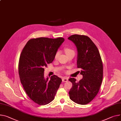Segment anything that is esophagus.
<instances>
[{"instance_id":"34e87169","label":"esophagus","mask_w":121,"mask_h":121,"mask_svg":"<svg viewBox=\"0 0 121 121\" xmlns=\"http://www.w3.org/2000/svg\"><path fill=\"white\" fill-rule=\"evenodd\" d=\"M62 81L63 82H68V78L67 77H63L62 78Z\"/></svg>"}]
</instances>
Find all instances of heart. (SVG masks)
<instances>
[{"instance_id": "b5f03b06", "label": "heart", "mask_w": 121, "mask_h": 121, "mask_svg": "<svg viewBox=\"0 0 121 121\" xmlns=\"http://www.w3.org/2000/svg\"><path fill=\"white\" fill-rule=\"evenodd\" d=\"M65 52H66L67 55H68L69 54V53H71V52H74V51H73V50H72L71 49H70V48H68V47L65 48ZM59 52H57L56 53V54H55V57H55V59H57V58L58 56V55H59Z\"/></svg>"}]
</instances>
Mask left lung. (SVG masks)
<instances>
[{
	"mask_svg": "<svg viewBox=\"0 0 121 121\" xmlns=\"http://www.w3.org/2000/svg\"><path fill=\"white\" fill-rule=\"evenodd\" d=\"M75 45L77 51V65L81 69L83 78L77 82L74 78L69 81L72 86L69 91L70 99L74 102L86 104L99 92L102 82L103 66L98 48L87 36L74 35L68 38Z\"/></svg>",
	"mask_w": 121,
	"mask_h": 121,
	"instance_id": "obj_1",
	"label": "left lung"
}]
</instances>
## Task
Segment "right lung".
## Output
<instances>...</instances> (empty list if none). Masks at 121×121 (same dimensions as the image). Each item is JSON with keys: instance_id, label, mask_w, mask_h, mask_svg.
Listing matches in <instances>:
<instances>
[{"instance_id": "right-lung-1", "label": "right lung", "mask_w": 121, "mask_h": 121, "mask_svg": "<svg viewBox=\"0 0 121 121\" xmlns=\"http://www.w3.org/2000/svg\"><path fill=\"white\" fill-rule=\"evenodd\" d=\"M64 39L40 37L31 39L23 48L19 58L18 72L21 83L30 98L45 105L54 98L62 79L54 75L44 77V68L52 62Z\"/></svg>"}]
</instances>
